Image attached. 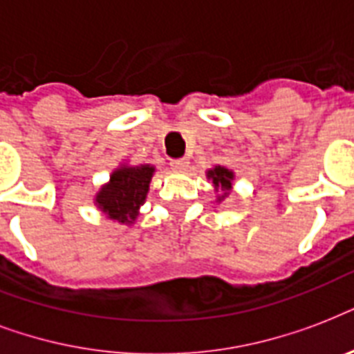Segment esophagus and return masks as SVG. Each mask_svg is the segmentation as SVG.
<instances>
[{"label": "esophagus", "instance_id": "34e87169", "mask_svg": "<svg viewBox=\"0 0 354 354\" xmlns=\"http://www.w3.org/2000/svg\"><path fill=\"white\" fill-rule=\"evenodd\" d=\"M189 165V161L185 158H180V160H171V169L174 171H185Z\"/></svg>", "mask_w": 354, "mask_h": 354}]
</instances>
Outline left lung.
<instances>
[{
	"label": "left lung",
	"instance_id": "8db88e82",
	"mask_svg": "<svg viewBox=\"0 0 354 354\" xmlns=\"http://www.w3.org/2000/svg\"><path fill=\"white\" fill-rule=\"evenodd\" d=\"M207 178H209L211 182H213V185H215V191H221V196H218V202L221 200H224L230 194V191H232V182L233 178H235V174H233L230 169H226V167H221L216 165L215 169H211V171H207Z\"/></svg>",
	"mask_w": 354,
	"mask_h": 354
}]
</instances>
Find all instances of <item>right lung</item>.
Returning <instances> with one entry per match:
<instances>
[{"label": "right lung", "instance_id": "obj_1", "mask_svg": "<svg viewBox=\"0 0 354 354\" xmlns=\"http://www.w3.org/2000/svg\"><path fill=\"white\" fill-rule=\"evenodd\" d=\"M154 171L152 165H121L115 169L110 182L97 193V207L112 221L133 224L139 215V207L145 204Z\"/></svg>", "mask_w": 354, "mask_h": 354}]
</instances>
